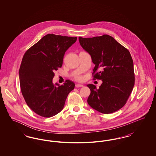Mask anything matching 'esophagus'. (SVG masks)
Listing matches in <instances>:
<instances>
[{
	"mask_svg": "<svg viewBox=\"0 0 156 156\" xmlns=\"http://www.w3.org/2000/svg\"><path fill=\"white\" fill-rule=\"evenodd\" d=\"M75 87H76V88H79V87H83V85H82V84L77 83V84H76V85H75Z\"/></svg>",
	"mask_w": 156,
	"mask_h": 156,
	"instance_id": "1",
	"label": "esophagus"
}]
</instances>
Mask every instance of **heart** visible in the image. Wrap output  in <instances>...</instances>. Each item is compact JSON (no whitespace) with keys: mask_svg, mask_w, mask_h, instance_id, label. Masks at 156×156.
<instances>
[{"mask_svg":"<svg viewBox=\"0 0 156 156\" xmlns=\"http://www.w3.org/2000/svg\"><path fill=\"white\" fill-rule=\"evenodd\" d=\"M81 78H78V80H81Z\"/></svg>","mask_w":156,"mask_h":156,"instance_id":"b5f03b06","label":"heart"}]
</instances>
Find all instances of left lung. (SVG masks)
<instances>
[{"label": "left lung", "instance_id": "1", "mask_svg": "<svg viewBox=\"0 0 156 156\" xmlns=\"http://www.w3.org/2000/svg\"><path fill=\"white\" fill-rule=\"evenodd\" d=\"M79 41L95 65L94 79L102 81L98 89L93 84L87 85L90 90L88 104L104 114L118 111L126 104L134 85L130 53L107 34L92 38L79 37Z\"/></svg>", "mask_w": 156, "mask_h": 156}]
</instances>
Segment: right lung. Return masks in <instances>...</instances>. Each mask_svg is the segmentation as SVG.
I'll list each match as a JSON object with an SVG mask.
<instances>
[{
  "label": "right lung",
  "instance_id": "right-lung-1",
  "mask_svg": "<svg viewBox=\"0 0 156 156\" xmlns=\"http://www.w3.org/2000/svg\"><path fill=\"white\" fill-rule=\"evenodd\" d=\"M76 39L48 34L23 55L19 72L21 91L29 107L41 116L50 118L58 114L74 89L73 81L54 85L52 79L54 72L62 67L65 52Z\"/></svg>",
  "mask_w": 156,
  "mask_h": 156
}]
</instances>
